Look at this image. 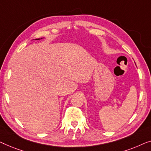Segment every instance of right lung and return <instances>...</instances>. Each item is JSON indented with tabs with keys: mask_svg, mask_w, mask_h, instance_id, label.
<instances>
[{
	"mask_svg": "<svg viewBox=\"0 0 151 151\" xmlns=\"http://www.w3.org/2000/svg\"><path fill=\"white\" fill-rule=\"evenodd\" d=\"M44 37H42V38H39V39H35V40H41V39H43Z\"/></svg>",
	"mask_w": 151,
	"mask_h": 151,
	"instance_id": "right-lung-1",
	"label": "right lung"
}]
</instances>
